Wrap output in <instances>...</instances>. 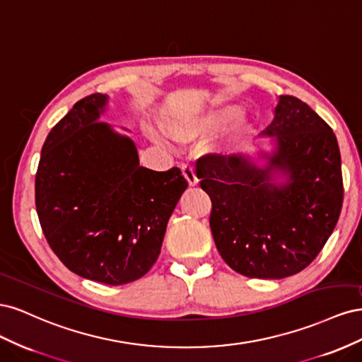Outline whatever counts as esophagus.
Listing matches in <instances>:
<instances>
[{
    "label": "esophagus",
    "mask_w": 362,
    "mask_h": 362,
    "mask_svg": "<svg viewBox=\"0 0 362 362\" xmlns=\"http://www.w3.org/2000/svg\"><path fill=\"white\" fill-rule=\"evenodd\" d=\"M181 172H182V177L185 178V181L189 182L190 187H194V185L198 184V177H196V173L190 164H181Z\"/></svg>",
    "instance_id": "esophagus-1"
}]
</instances>
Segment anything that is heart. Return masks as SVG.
Here are the masks:
<instances>
[{"mask_svg": "<svg viewBox=\"0 0 362 362\" xmlns=\"http://www.w3.org/2000/svg\"><path fill=\"white\" fill-rule=\"evenodd\" d=\"M252 122L245 115H240V107L234 104L218 105L198 113L182 115L168 119L164 122V131L177 141L198 140L213 136L218 131L221 134L208 140L205 151L214 156H231L242 146L245 139L250 133Z\"/></svg>", "mask_w": 362, "mask_h": 362, "instance_id": "1", "label": "heart"}]
</instances>
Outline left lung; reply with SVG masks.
Returning a JSON list of instances; mask_svg holds the SVG:
<instances>
[{"instance_id":"left-lung-1","label":"left lung","mask_w":362,"mask_h":362,"mask_svg":"<svg viewBox=\"0 0 362 362\" xmlns=\"http://www.w3.org/2000/svg\"><path fill=\"white\" fill-rule=\"evenodd\" d=\"M270 151L208 156L196 175L210 196V228L218 254L240 275H296L332 234L343 205L341 156L332 128L294 96L278 98L262 131Z\"/></svg>"}]
</instances>
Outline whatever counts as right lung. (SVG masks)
I'll return each mask as SVG.
<instances>
[{
    "instance_id": "add662e5",
    "label": "right lung",
    "mask_w": 362,
    "mask_h": 362,
    "mask_svg": "<svg viewBox=\"0 0 362 362\" xmlns=\"http://www.w3.org/2000/svg\"><path fill=\"white\" fill-rule=\"evenodd\" d=\"M107 104V95L86 96L51 129L36 173V210L71 272L122 286L154 266L187 181L178 168L140 166L134 141L100 120Z\"/></svg>"
}]
</instances>
